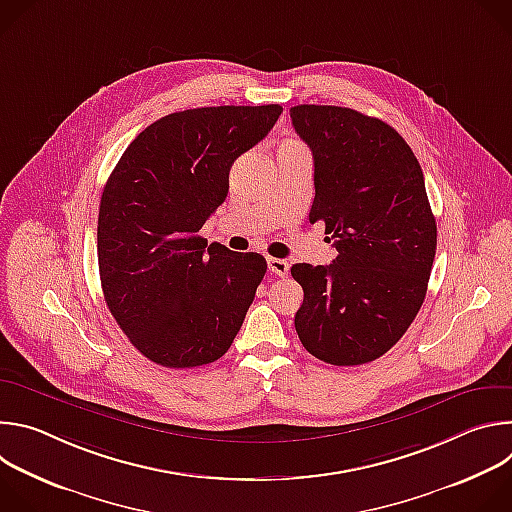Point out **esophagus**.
<instances>
[{"mask_svg": "<svg viewBox=\"0 0 512 512\" xmlns=\"http://www.w3.org/2000/svg\"><path fill=\"white\" fill-rule=\"evenodd\" d=\"M267 265H269V271L279 275V277H285L287 271H289V263L285 259H275V257H269L267 259Z\"/></svg>", "mask_w": 512, "mask_h": 512, "instance_id": "34e87169", "label": "esophagus"}]
</instances>
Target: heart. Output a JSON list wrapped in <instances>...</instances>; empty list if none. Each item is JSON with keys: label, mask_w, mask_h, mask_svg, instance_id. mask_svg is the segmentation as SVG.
<instances>
[{"label": "heart", "mask_w": 512, "mask_h": 512, "mask_svg": "<svg viewBox=\"0 0 512 512\" xmlns=\"http://www.w3.org/2000/svg\"><path fill=\"white\" fill-rule=\"evenodd\" d=\"M281 145H300V141H296V139H287V141H283Z\"/></svg>", "instance_id": "heart-1"}]
</instances>
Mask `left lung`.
Returning a JSON list of instances; mask_svg holds the SVG:
<instances>
[{"label": "left lung", "instance_id": "left-lung-1", "mask_svg": "<svg viewBox=\"0 0 512 512\" xmlns=\"http://www.w3.org/2000/svg\"><path fill=\"white\" fill-rule=\"evenodd\" d=\"M314 156L310 223H324L338 257L296 263L304 289L296 332L316 358L352 367L393 348L427 291L437 229L423 172L385 121L348 107L289 109Z\"/></svg>", "mask_w": 512, "mask_h": 512}]
</instances>
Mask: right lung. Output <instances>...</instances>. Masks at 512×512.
Listing matches in <instances>:
<instances>
[{"instance_id":"add662e5","label":"right lung","mask_w":512,"mask_h":512,"mask_svg":"<svg viewBox=\"0 0 512 512\" xmlns=\"http://www.w3.org/2000/svg\"><path fill=\"white\" fill-rule=\"evenodd\" d=\"M279 105L200 107L145 127L111 172L99 206L103 296L129 342L156 364L221 358L243 326L267 263L198 235L229 194L235 160Z\"/></svg>"}]
</instances>
